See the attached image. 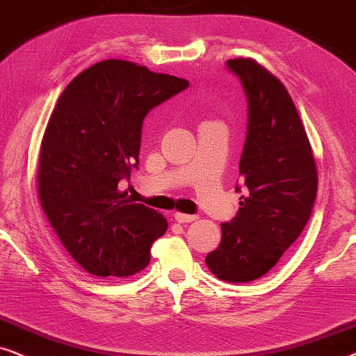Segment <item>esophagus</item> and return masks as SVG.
<instances>
[{
    "instance_id": "obj_1",
    "label": "esophagus",
    "mask_w": 356,
    "mask_h": 356,
    "mask_svg": "<svg viewBox=\"0 0 356 356\" xmlns=\"http://www.w3.org/2000/svg\"><path fill=\"white\" fill-rule=\"evenodd\" d=\"M197 218H198L197 215H186V213H179V211L174 213V220L177 222H191V221H195Z\"/></svg>"
}]
</instances>
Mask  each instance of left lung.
Wrapping results in <instances>:
<instances>
[{
	"instance_id": "8db88e82",
	"label": "left lung",
	"mask_w": 356,
	"mask_h": 356,
	"mask_svg": "<svg viewBox=\"0 0 356 356\" xmlns=\"http://www.w3.org/2000/svg\"><path fill=\"white\" fill-rule=\"evenodd\" d=\"M248 97V136L239 161L245 195L221 243L207 255L213 275L249 283L270 272L300 238L317 193V169L295 102L280 79L252 58L226 61ZM241 188L236 187V192Z\"/></svg>"
}]
</instances>
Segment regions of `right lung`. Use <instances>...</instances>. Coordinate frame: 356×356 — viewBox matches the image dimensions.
Here are the masks:
<instances>
[{"label":"right lung","instance_id":"add662e5","mask_svg":"<svg viewBox=\"0 0 356 356\" xmlns=\"http://www.w3.org/2000/svg\"><path fill=\"white\" fill-rule=\"evenodd\" d=\"M186 88L187 79L104 60L61 92L42 138L37 187L61 244L88 273H138L168 229L161 213L131 202L118 182L138 165L146 113Z\"/></svg>","mask_w":356,"mask_h":356}]
</instances>
